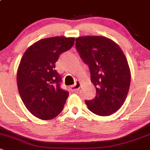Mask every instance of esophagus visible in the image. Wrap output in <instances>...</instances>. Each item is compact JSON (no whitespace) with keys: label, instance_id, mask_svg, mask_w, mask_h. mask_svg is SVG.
Listing matches in <instances>:
<instances>
[{"label":"esophagus","instance_id":"34e87169","mask_svg":"<svg viewBox=\"0 0 150 150\" xmlns=\"http://www.w3.org/2000/svg\"><path fill=\"white\" fill-rule=\"evenodd\" d=\"M80 82H79V81H76V82L74 83V85H73V86H71V87H70V89H71V91H78L80 88Z\"/></svg>","mask_w":150,"mask_h":150}]
</instances>
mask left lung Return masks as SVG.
Masks as SVG:
<instances>
[{
  "label": "left lung",
  "instance_id": "obj_1",
  "mask_svg": "<svg viewBox=\"0 0 150 150\" xmlns=\"http://www.w3.org/2000/svg\"><path fill=\"white\" fill-rule=\"evenodd\" d=\"M76 49L88 65L96 97L86 100L91 112L100 116L116 112L124 103L131 82L128 62L119 45L104 36L76 38Z\"/></svg>",
  "mask_w": 150,
  "mask_h": 150
}]
</instances>
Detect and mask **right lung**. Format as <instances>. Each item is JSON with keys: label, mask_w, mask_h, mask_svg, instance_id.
Listing matches in <instances>:
<instances>
[{"label": "right lung", "mask_w": 150, "mask_h": 150, "mask_svg": "<svg viewBox=\"0 0 150 150\" xmlns=\"http://www.w3.org/2000/svg\"><path fill=\"white\" fill-rule=\"evenodd\" d=\"M75 38L56 36L39 40L22 56L17 72L19 94L30 113L42 120L59 115L68 97L55 70L60 55L71 49Z\"/></svg>", "instance_id": "obj_1"}]
</instances>
